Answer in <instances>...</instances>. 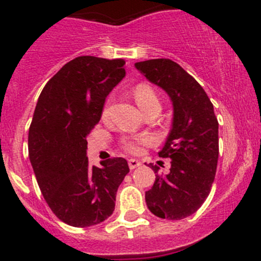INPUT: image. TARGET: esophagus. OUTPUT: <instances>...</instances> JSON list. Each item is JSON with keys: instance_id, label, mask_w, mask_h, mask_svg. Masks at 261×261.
<instances>
[{"instance_id": "34e87169", "label": "esophagus", "mask_w": 261, "mask_h": 261, "mask_svg": "<svg viewBox=\"0 0 261 261\" xmlns=\"http://www.w3.org/2000/svg\"><path fill=\"white\" fill-rule=\"evenodd\" d=\"M140 160H138V159H128V168H130L131 170L133 169H135V168H138V167H140Z\"/></svg>"}]
</instances>
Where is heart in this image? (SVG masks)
I'll return each instance as SVG.
<instances>
[{
    "instance_id": "1",
    "label": "heart",
    "mask_w": 261,
    "mask_h": 261,
    "mask_svg": "<svg viewBox=\"0 0 261 261\" xmlns=\"http://www.w3.org/2000/svg\"><path fill=\"white\" fill-rule=\"evenodd\" d=\"M134 96H135L136 102H138L139 107L143 112L151 109V107H160L159 96L149 84H138L134 89ZM107 111H109V106L105 107V114H107ZM121 143H122V146L127 151L139 152L141 147L149 144V138H145V136H141V138H123Z\"/></svg>"
}]
</instances>
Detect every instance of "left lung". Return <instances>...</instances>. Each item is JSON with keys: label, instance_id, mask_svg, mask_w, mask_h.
Segmentation results:
<instances>
[{"label": "left lung", "instance_id": "left-lung-1", "mask_svg": "<svg viewBox=\"0 0 261 261\" xmlns=\"http://www.w3.org/2000/svg\"><path fill=\"white\" fill-rule=\"evenodd\" d=\"M136 69L164 89L173 103L172 130L160 158H169L170 172L155 175L145 192L150 212L181 220L193 215L211 192L218 160V121L208 96L191 74L170 59L135 63ZM158 173L156 165H149Z\"/></svg>", "mask_w": 261, "mask_h": 261}]
</instances>
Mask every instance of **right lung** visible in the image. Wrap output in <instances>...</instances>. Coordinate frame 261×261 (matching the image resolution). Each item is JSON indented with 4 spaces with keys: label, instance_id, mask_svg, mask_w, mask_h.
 <instances>
[{
    "label": "right lung",
    "instance_id": "obj_1",
    "mask_svg": "<svg viewBox=\"0 0 261 261\" xmlns=\"http://www.w3.org/2000/svg\"><path fill=\"white\" fill-rule=\"evenodd\" d=\"M125 60L78 57L45 84L29 130V156L54 215L74 227L101 223L130 172L126 159L91 167L87 136L99 122L110 92L125 77Z\"/></svg>",
    "mask_w": 261,
    "mask_h": 261
}]
</instances>
